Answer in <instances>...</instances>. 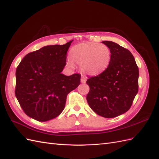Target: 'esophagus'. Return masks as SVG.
<instances>
[{
    "label": "esophagus",
    "instance_id": "esophagus-1",
    "mask_svg": "<svg viewBox=\"0 0 159 159\" xmlns=\"http://www.w3.org/2000/svg\"><path fill=\"white\" fill-rule=\"evenodd\" d=\"M86 81H87V80H86V78H85L84 76H82L81 78V82L82 84H85L86 82Z\"/></svg>",
    "mask_w": 159,
    "mask_h": 159
}]
</instances>
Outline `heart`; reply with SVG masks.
Returning <instances> with one entry per match:
<instances>
[{"mask_svg": "<svg viewBox=\"0 0 159 159\" xmlns=\"http://www.w3.org/2000/svg\"><path fill=\"white\" fill-rule=\"evenodd\" d=\"M111 59L109 48L96 42L81 43L72 48L70 52V61L80 66L81 71L89 75L103 73L109 67ZM71 63L70 65L72 66Z\"/></svg>", "mask_w": 159, "mask_h": 159, "instance_id": "heart-1", "label": "heart"}]
</instances>
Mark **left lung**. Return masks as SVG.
<instances>
[{"label":"left lung","instance_id":"1","mask_svg":"<svg viewBox=\"0 0 159 159\" xmlns=\"http://www.w3.org/2000/svg\"><path fill=\"white\" fill-rule=\"evenodd\" d=\"M111 52L107 69L91 77L87 101L100 116L113 118L127 112L138 92L139 68L129 50L111 41H103Z\"/></svg>","mask_w":159,"mask_h":159}]
</instances>
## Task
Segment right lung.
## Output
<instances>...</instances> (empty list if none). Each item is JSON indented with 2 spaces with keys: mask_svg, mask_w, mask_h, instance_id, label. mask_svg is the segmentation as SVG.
<instances>
[{
  "mask_svg": "<svg viewBox=\"0 0 159 159\" xmlns=\"http://www.w3.org/2000/svg\"><path fill=\"white\" fill-rule=\"evenodd\" d=\"M72 41L30 52L17 67L16 98L25 113L36 121L58 116L65 107L67 95L80 84V74L61 73Z\"/></svg>",
  "mask_w": 159,
  "mask_h": 159,
  "instance_id": "1",
  "label": "right lung"
}]
</instances>
